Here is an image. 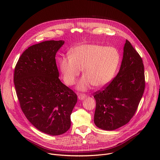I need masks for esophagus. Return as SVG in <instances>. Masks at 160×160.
Returning <instances> with one entry per match:
<instances>
[{"mask_svg":"<svg viewBox=\"0 0 160 160\" xmlns=\"http://www.w3.org/2000/svg\"><path fill=\"white\" fill-rule=\"evenodd\" d=\"M87 96L85 94H81L78 95V99H79L80 100H83V99H85Z\"/></svg>","mask_w":160,"mask_h":160,"instance_id":"1","label":"esophagus"}]
</instances>
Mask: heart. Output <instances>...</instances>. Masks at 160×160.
<instances>
[{"instance_id":"b5f03b06","label":"heart","mask_w":160,"mask_h":160,"mask_svg":"<svg viewBox=\"0 0 160 160\" xmlns=\"http://www.w3.org/2000/svg\"><path fill=\"white\" fill-rule=\"evenodd\" d=\"M70 57L58 60L64 82L68 85L75 83L81 70L84 75L77 88L86 90L92 85L102 87L115 76L120 62V54L114 47L99 44H82L69 52Z\"/></svg>"}]
</instances>
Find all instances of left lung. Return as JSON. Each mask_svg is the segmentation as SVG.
<instances>
[{
  "label": "left lung",
  "instance_id": "1",
  "mask_svg": "<svg viewBox=\"0 0 160 160\" xmlns=\"http://www.w3.org/2000/svg\"><path fill=\"white\" fill-rule=\"evenodd\" d=\"M144 88L142 59L127 40L117 77L94 94L95 125L102 130H114L128 123L138 109Z\"/></svg>",
  "mask_w": 160,
  "mask_h": 160
}]
</instances>
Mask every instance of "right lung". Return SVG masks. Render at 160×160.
I'll use <instances>...</instances> for the list:
<instances>
[{
    "instance_id": "obj_1",
    "label": "right lung",
    "mask_w": 160,
    "mask_h": 160,
    "mask_svg": "<svg viewBox=\"0 0 160 160\" xmlns=\"http://www.w3.org/2000/svg\"><path fill=\"white\" fill-rule=\"evenodd\" d=\"M63 40H49L26 49L14 68V83L21 109L38 130L51 135L67 132L77 96L59 79L57 51Z\"/></svg>"
}]
</instances>
